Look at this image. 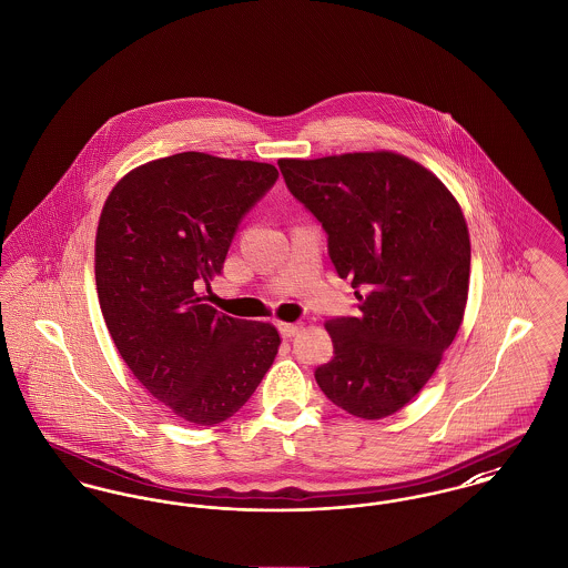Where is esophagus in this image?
<instances>
[{
    "mask_svg": "<svg viewBox=\"0 0 568 568\" xmlns=\"http://www.w3.org/2000/svg\"><path fill=\"white\" fill-rule=\"evenodd\" d=\"M302 329V323H280V334H282L284 338H293V336L300 334Z\"/></svg>",
    "mask_w": 568,
    "mask_h": 568,
    "instance_id": "esophagus-1",
    "label": "esophagus"
}]
</instances>
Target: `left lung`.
Instances as JSON below:
<instances>
[{
  "label": "left lung",
  "mask_w": 568,
  "mask_h": 568,
  "mask_svg": "<svg viewBox=\"0 0 568 568\" xmlns=\"http://www.w3.org/2000/svg\"><path fill=\"white\" fill-rule=\"evenodd\" d=\"M291 193L327 232L359 316L325 323L334 359L314 377L346 414L381 419L416 398L463 323L471 245L450 190L392 151L280 159Z\"/></svg>",
  "instance_id": "1"
}]
</instances>
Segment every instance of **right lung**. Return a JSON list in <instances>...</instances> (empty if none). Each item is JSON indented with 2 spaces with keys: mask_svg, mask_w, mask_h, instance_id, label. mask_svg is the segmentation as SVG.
<instances>
[{
  "mask_svg": "<svg viewBox=\"0 0 568 568\" xmlns=\"http://www.w3.org/2000/svg\"><path fill=\"white\" fill-rule=\"evenodd\" d=\"M271 163L179 152L124 174L97 227L94 275L105 325L135 378L174 416L215 426L271 368L280 334L202 303L241 217L275 183Z\"/></svg>",
  "mask_w": 568,
  "mask_h": 568,
  "instance_id": "1",
  "label": "right lung"
}]
</instances>
